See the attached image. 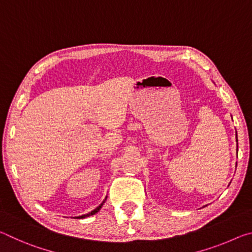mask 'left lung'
<instances>
[{
	"mask_svg": "<svg viewBox=\"0 0 252 252\" xmlns=\"http://www.w3.org/2000/svg\"><path fill=\"white\" fill-rule=\"evenodd\" d=\"M237 135V134H236ZM237 142H238V140H237ZM237 146H238V143H237Z\"/></svg>",
	"mask_w": 252,
	"mask_h": 252,
	"instance_id": "obj_1",
	"label": "left lung"
}]
</instances>
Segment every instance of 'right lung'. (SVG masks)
<instances>
[{
    "label": "right lung",
    "instance_id": "1",
    "mask_svg": "<svg viewBox=\"0 0 252 252\" xmlns=\"http://www.w3.org/2000/svg\"><path fill=\"white\" fill-rule=\"evenodd\" d=\"M105 199H106V198H105ZM104 201H105V200H104ZM104 201H103V202H102V203L100 204V206H99V207H96V208L94 209V210H92L91 212H89V213H87V215H83V216L76 217V218H78V219H83V218H87V217H90V216H93V215H95V213H96L97 211H99V210H100V209L102 208V206H103V203H104Z\"/></svg>",
    "mask_w": 252,
    "mask_h": 252
}]
</instances>
